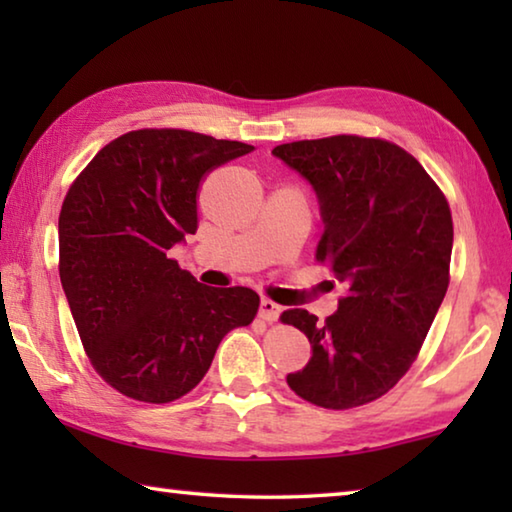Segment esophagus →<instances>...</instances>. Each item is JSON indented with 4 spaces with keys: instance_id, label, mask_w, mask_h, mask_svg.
Instances as JSON below:
<instances>
[{
    "instance_id": "esophagus-1",
    "label": "esophagus",
    "mask_w": 512,
    "mask_h": 512,
    "mask_svg": "<svg viewBox=\"0 0 512 512\" xmlns=\"http://www.w3.org/2000/svg\"><path fill=\"white\" fill-rule=\"evenodd\" d=\"M280 314H282V307L277 305V302L268 298H262V302H259V318L266 320V323H273V320L280 318Z\"/></svg>"
}]
</instances>
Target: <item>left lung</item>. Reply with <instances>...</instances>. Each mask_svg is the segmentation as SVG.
<instances>
[{"label": "left lung", "instance_id": "8db88e82", "mask_svg": "<svg viewBox=\"0 0 512 512\" xmlns=\"http://www.w3.org/2000/svg\"><path fill=\"white\" fill-rule=\"evenodd\" d=\"M273 155L316 192V262L348 284L325 323L307 309L282 314L311 343L307 366L287 384L323 409L368 404L411 368L443 305L452 212L422 164L391 142L334 135L280 144Z\"/></svg>", "mask_w": 512, "mask_h": 512}]
</instances>
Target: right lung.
<instances>
[{
	"label": "right lung",
	"instance_id": "obj_1",
	"mask_svg": "<svg viewBox=\"0 0 512 512\" xmlns=\"http://www.w3.org/2000/svg\"><path fill=\"white\" fill-rule=\"evenodd\" d=\"M244 142L144 128L94 155L58 219L60 284L94 370L121 395L167 404L210 370L223 336L253 323V289L196 282L169 250L198 225L207 171Z\"/></svg>",
	"mask_w": 512,
	"mask_h": 512
}]
</instances>
